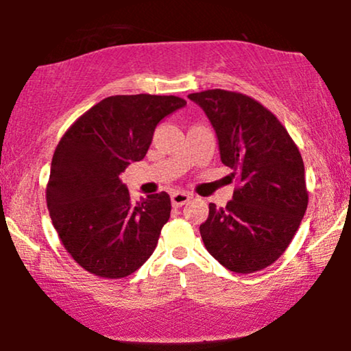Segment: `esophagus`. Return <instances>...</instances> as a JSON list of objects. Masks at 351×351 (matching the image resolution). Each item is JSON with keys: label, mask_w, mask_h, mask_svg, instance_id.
Segmentation results:
<instances>
[{"label": "esophagus", "mask_w": 351, "mask_h": 351, "mask_svg": "<svg viewBox=\"0 0 351 351\" xmlns=\"http://www.w3.org/2000/svg\"><path fill=\"white\" fill-rule=\"evenodd\" d=\"M190 199L191 195L186 193V191H176V193L171 195V203L172 206H176V208H180V206L186 204Z\"/></svg>", "instance_id": "1"}]
</instances>
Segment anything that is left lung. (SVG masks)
<instances>
[{"label":"left lung","mask_w":351,"mask_h":351,"mask_svg":"<svg viewBox=\"0 0 351 351\" xmlns=\"http://www.w3.org/2000/svg\"><path fill=\"white\" fill-rule=\"evenodd\" d=\"M189 99L209 118L220 160L239 184L225 208L209 204L199 225L204 246L230 271L267 268L289 246L308 204L299 148L275 114L249 95L209 89Z\"/></svg>","instance_id":"obj_1"}]
</instances>
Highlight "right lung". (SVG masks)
Instances as JSON below:
<instances>
[{
  "label": "right lung",
  "instance_id": "right-lung-1",
  "mask_svg": "<svg viewBox=\"0 0 351 351\" xmlns=\"http://www.w3.org/2000/svg\"><path fill=\"white\" fill-rule=\"evenodd\" d=\"M185 105L176 95H112L81 114L60 138L47 209L66 252L86 271L124 278L155 251L171 215L169 195L132 203L119 174L143 160L158 123Z\"/></svg>",
  "mask_w": 351,
  "mask_h": 351
}]
</instances>
